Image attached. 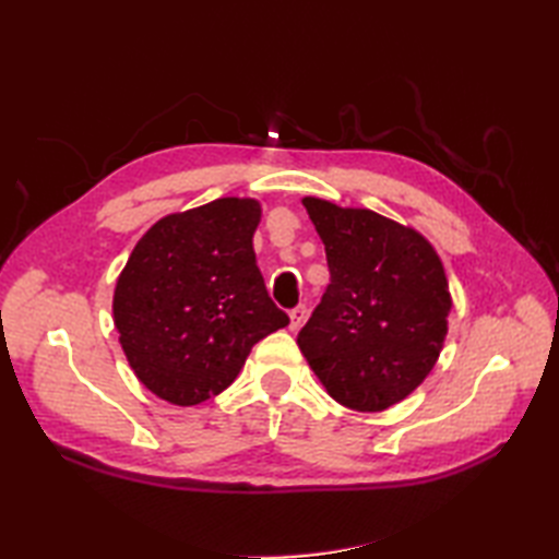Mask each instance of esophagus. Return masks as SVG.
Listing matches in <instances>:
<instances>
[{"mask_svg": "<svg viewBox=\"0 0 559 559\" xmlns=\"http://www.w3.org/2000/svg\"><path fill=\"white\" fill-rule=\"evenodd\" d=\"M305 317H307V307L305 305L293 307V310H290V329L298 331L302 326V322H305Z\"/></svg>", "mask_w": 559, "mask_h": 559, "instance_id": "obj_1", "label": "esophagus"}]
</instances>
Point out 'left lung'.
<instances>
[{
  "label": "left lung",
  "instance_id": "left-lung-1",
  "mask_svg": "<svg viewBox=\"0 0 559 559\" xmlns=\"http://www.w3.org/2000/svg\"><path fill=\"white\" fill-rule=\"evenodd\" d=\"M326 247L331 283L298 346L331 399L362 413L396 406L444 348L449 281L437 249L411 225L305 197Z\"/></svg>",
  "mask_w": 559,
  "mask_h": 559
}]
</instances>
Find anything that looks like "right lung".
Instances as JSON below:
<instances>
[{"instance_id": "add662e5", "label": "right lung", "mask_w": 559, "mask_h": 559, "mask_svg": "<svg viewBox=\"0 0 559 559\" xmlns=\"http://www.w3.org/2000/svg\"><path fill=\"white\" fill-rule=\"evenodd\" d=\"M261 201L223 197L168 213L115 283L112 319L139 382L175 406L228 389L257 341L290 324L257 266Z\"/></svg>"}]
</instances>
